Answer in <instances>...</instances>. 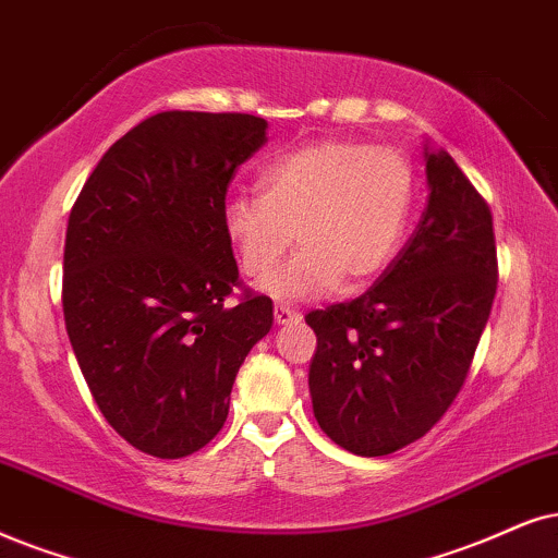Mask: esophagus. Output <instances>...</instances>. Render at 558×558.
Wrapping results in <instances>:
<instances>
[{"mask_svg": "<svg viewBox=\"0 0 558 558\" xmlns=\"http://www.w3.org/2000/svg\"><path fill=\"white\" fill-rule=\"evenodd\" d=\"M272 314H275V324H291L299 319V312L291 306H286V303H275Z\"/></svg>", "mask_w": 558, "mask_h": 558, "instance_id": "1", "label": "esophagus"}]
</instances>
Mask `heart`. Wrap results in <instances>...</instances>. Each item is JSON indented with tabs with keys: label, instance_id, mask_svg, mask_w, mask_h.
Returning a JSON list of instances; mask_svg holds the SVG:
<instances>
[{
	"label": "heart",
	"instance_id": "1",
	"mask_svg": "<svg viewBox=\"0 0 558 558\" xmlns=\"http://www.w3.org/2000/svg\"><path fill=\"white\" fill-rule=\"evenodd\" d=\"M257 187L227 203L223 234L250 278H267L295 234L301 250L263 288L278 301H308L340 283L368 286L389 267L412 210L414 169L391 146L319 141L267 165Z\"/></svg>",
	"mask_w": 558,
	"mask_h": 558
}]
</instances>
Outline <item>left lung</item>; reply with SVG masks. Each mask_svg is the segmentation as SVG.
Listing matches in <instances>:
<instances>
[{"label":"left lung","instance_id":"8db88e82","mask_svg":"<svg viewBox=\"0 0 558 558\" xmlns=\"http://www.w3.org/2000/svg\"><path fill=\"white\" fill-rule=\"evenodd\" d=\"M427 208L355 301L306 314L314 417L355 456L420 440L469 376L497 293L492 210L448 151L425 146Z\"/></svg>","mask_w":558,"mask_h":558}]
</instances>
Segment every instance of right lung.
<instances>
[{"instance_id": "1", "label": "right lung", "mask_w": 558, "mask_h": 558, "mask_svg": "<svg viewBox=\"0 0 558 558\" xmlns=\"http://www.w3.org/2000/svg\"><path fill=\"white\" fill-rule=\"evenodd\" d=\"M265 118L167 110L105 151L63 246V322L102 417L133 448L182 458L214 440L272 301L239 288L223 208Z\"/></svg>"}]
</instances>
